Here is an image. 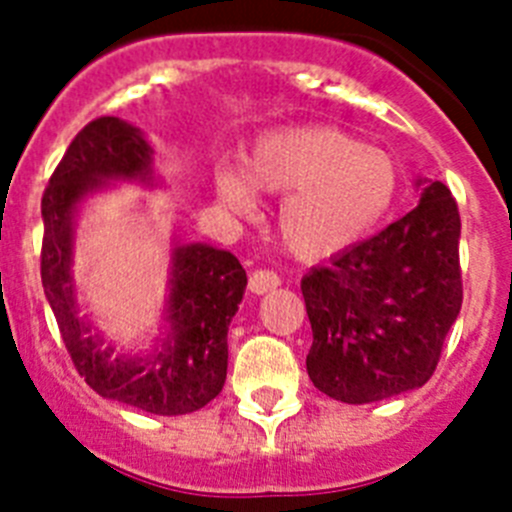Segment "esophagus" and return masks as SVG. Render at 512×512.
Segmentation results:
<instances>
[{
	"label": "esophagus",
	"mask_w": 512,
	"mask_h": 512,
	"mask_svg": "<svg viewBox=\"0 0 512 512\" xmlns=\"http://www.w3.org/2000/svg\"><path fill=\"white\" fill-rule=\"evenodd\" d=\"M277 287H279V277L269 269H256L251 277H248V289H251L253 295H266V292H271V289H277Z\"/></svg>",
	"instance_id": "esophagus-1"
}]
</instances>
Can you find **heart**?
<instances>
[{"label": "heart", "mask_w": 512, "mask_h": 512, "mask_svg": "<svg viewBox=\"0 0 512 512\" xmlns=\"http://www.w3.org/2000/svg\"><path fill=\"white\" fill-rule=\"evenodd\" d=\"M397 182L390 153L330 125L264 135L246 156V171H215L217 197L233 212L251 210L253 189L284 194L279 241L300 261L333 259L364 241L390 212Z\"/></svg>", "instance_id": "1"}]
</instances>
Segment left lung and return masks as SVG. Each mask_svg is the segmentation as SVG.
Returning <instances> with one entry per match:
<instances>
[{"label":"left lung","instance_id":"obj_1","mask_svg":"<svg viewBox=\"0 0 512 512\" xmlns=\"http://www.w3.org/2000/svg\"><path fill=\"white\" fill-rule=\"evenodd\" d=\"M415 187V210L302 277L307 374L333 400L364 405L423 387L459 318V207L443 182Z\"/></svg>","mask_w":512,"mask_h":512}]
</instances>
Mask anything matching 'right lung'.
<instances>
[{
  "label": "right lung",
  "mask_w": 512,
  "mask_h": 512,
  "mask_svg": "<svg viewBox=\"0 0 512 512\" xmlns=\"http://www.w3.org/2000/svg\"><path fill=\"white\" fill-rule=\"evenodd\" d=\"M112 182L158 187L161 179L146 133L120 117H99L71 140L40 202L45 300L76 372L97 395L151 415L194 413L220 395L228 377V325L246 292V269L223 248L171 241L164 328L148 354L117 351L81 315L71 271L81 205Z\"/></svg>",
  "instance_id": "obj_1"
}]
</instances>
